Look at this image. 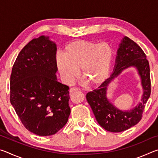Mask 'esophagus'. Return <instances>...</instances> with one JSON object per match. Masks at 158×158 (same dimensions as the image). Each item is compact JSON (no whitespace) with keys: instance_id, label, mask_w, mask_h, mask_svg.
<instances>
[{"instance_id":"obj_1","label":"esophagus","mask_w":158,"mask_h":158,"mask_svg":"<svg viewBox=\"0 0 158 158\" xmlns=\"http://www.w3.org/2000/svg\"><path fill=\"white\" fill-rule=\"evenodd\" d=\"M77 90H78V89H77V88H71V89H69V93H70V94H72V93L76 92Z\"/></svg>"}]
</instances>
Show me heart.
<instances>
[{"mask_svg":"<svg viewBox=\"0 0 158 158\" xmlns=\"http://www.w3.org/2000/svg\"><path fill=\"white\" fill-rule=\"evenodd\" d=\"M114 60V49L106 42L76 40L69 43L65 53H58L56 65L63 81L70 83L81 69L84 78L98 85L107 79Z\"/></svg>","mask_w":158,"mask_h":158,"instance_id":"1","label":"heart"}]
</instances>
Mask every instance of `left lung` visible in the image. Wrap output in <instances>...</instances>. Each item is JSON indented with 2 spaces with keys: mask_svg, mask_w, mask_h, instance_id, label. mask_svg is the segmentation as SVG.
<instances>
[{
  "mask_svg": "<svg viewBox=\"0 0 158 158\" xmlns=\"http://www.w3.org/2000/svg\"><path fill=\"white\" fill-rule=\"evenodd\" d=\"M146 58V54L137 43L129 37H123L117 50L113 73L97 89L86 94V100L98 123L109 132H123L137 124L141 119L145 105L151 95L150 68ZM130 67L137 69L141 79L143 94L137 106L130 110L123 111L108 100L107 90L109 84Z\"/></svg>",
  "mask_w": 158,
  "mask_h": 158,
  "instance_id": "left-lung-1",
  "label": "left lung"
}]
</instances>
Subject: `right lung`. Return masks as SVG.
<instances>
[{
  "label": "right lung",
  "instance_id": "right-lung-1",
  "mask_svg": "<svg viewBox=\"0 0 158 158\" xmlns=\"http://www.w3.org/2000/svg\"><path fill=\"white\" fill-rule=\"evenodd\" d=\"M56 44L49 36L33 39L19 53L10 76V102L30 132L50 136L64 127L70 114L69 87L56 73Z\"/></svg>",
  "mask_w": 158,
  "mask_h": 158
}]
</instances>
